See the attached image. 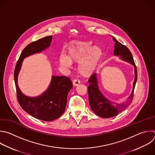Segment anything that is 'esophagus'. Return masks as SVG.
I'll use <instances>...</instances> for the list:
<instances>
[{"label": "esophagus", "mask_w": 155, "mask_h": 155, "mask_svg": "<svg viewBox=\"0 0 155 155\" xmlns=\"http://www.w3.org/2000/svg\"><path fill=\"white\" fill-rule=\"evenodd\" d=\"M80 83V80L79 79H78V78L74 79V80H73V84H74V86H77V85H78Z\"/></svg>", "instance_id": "1"}]
</instances>
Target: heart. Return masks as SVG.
I'll use <instances>...</instances> for the list:
<instances>
[{
    "label": "heart",
    "instance_id": "obj_1",
    "mask_svg": "<svg viewBox=\"0 0 155 155\" xmlns=\"http://www.w3.org/2000/svg\"><path fill=\"white\" fill-rule=\"evenodd\" d=\"M69 57L62 54L60 56L61 65L66 68L72 66V61H79V69L81 74L89 75L97 67L102 56V50L98 46L92 47L90 42H76L68 49Z\"/></svg>",
    "mask_w": 155,
    "mask_h": 155
}]
</instances>
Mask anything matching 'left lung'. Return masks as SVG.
<instances>
[{"mask_svg":"<svg viewBox=\"0 0 155 155\" xmlns=\"http://www.w3.org/2000/svg\"><path fill=\"white\" fill-rule=\"evenodd\" d=\"M113 38L115 41L114 55L119 57L121 60L130 63L134 67L135 78L133 82V91L128 100L122 104H118L110 101L102 95L98 88L96 74H94L90 77L88 80L89 85L87 87L89 105L94 113L103 118H110L116 116L131 104L133 98L134 89L137 78V69L131 51L127 47L119 42L114 37Z\"/></svg>","mask_w":155,"mask_h":155,"instance_id":"8db88e82","label":"left lung"}]
</instances>
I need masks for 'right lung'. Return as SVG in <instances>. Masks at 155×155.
Instances as JSON below:
<instances>
[{"mask_svg":"<svg viewBox=\"0 0 155 155\" xmlns=\"http://www.w3.org/2000/svg\"><path fill=\"white\" fill-rule=\"evenodd\" d=\"M51 39L52 36H49L28 44L22 51L14 72L17 99L20 106L31 116L44 121H52L64 113L68 93L73 86L72 81L66 76H52L45 92L40 96L29 97L21 91L18 85V75L24 58L48 47Z\"/></svg>","mask_w":155,"mask_h":155,"instance_id":"right-lung-1","label":"right lung"}]
</instances>
